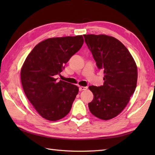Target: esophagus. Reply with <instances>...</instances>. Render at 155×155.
Wrapping results in <instances>:
<instances>
[{
    "mask_svg": "<svg viewBox=\"0 0 155 155\" xmlns=\"http://www.w3.org/2000/svg\"><path fill=\"white\" fill-rule=\"evenodd\" d=\"M87 89V87H79V91H86Z\"/></svg>",
    "mask_w": 155,
    "mask_h": 155,
    "instance_id": "34e87169",
    "label": "esophagus"
}]
</instances>
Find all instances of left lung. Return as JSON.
Listing matches in <instances>:
<instances>
[{"instance_id":"8db88e82","label":"left lung","mask_w":155,"mask_h":155,"mask_svg":"<svg viewBox=\"0 0 155 155\" xmlns=\"http://www.w3.org/2000/svg\"><path fill=\"white\" fill-rule=\"evenodd\" d=\"M83 36L97 67L104 74L103 85L88 87L94 95L88 108L94 116L109 120L123 111L135 91L137 64L118 39L104 35Z\"/></svg>"}]
</instances>
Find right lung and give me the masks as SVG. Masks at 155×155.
Here are the masks:
<instances>
[{
    "label": "right lung",
    "instance_id": "right-lung-1",
    "mask_svg": "<svg viewBox=\"0 0 155 155\" xmlns=\"http://www.w3.org/2000/svg\"><path fill=\"white\" fill-rule=\"evenodd\" d=\"M82 35L46 39L36 45L23 64L21 78L28 101L42 117L56 121L70 112L78 93L74 84L57 82L64 64L83 45Z\"/></svg>",
    "mask_w": 155,
    "mask_h": 155
}]
</instances>
